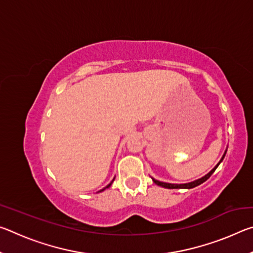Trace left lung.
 <instances>
[{"label":"left lung","mask_w":253,"mask_h":253,"mask_svg":"<svg viewBox=\"0 0 253 253\" xmlns=\"http://www.w3.org/2000/svg\"><path fill=\"white\" fill-rule=\"evenodd\" d=\"M224 156H225V154L223 155V157H222V160L220 161V163L223 161V158H224ZM220 163L219 164H217L215 168H214L211 172H210L209 174H207L205 175V176H203L202 178H200V179H196V181H194V182H191V183H186V184H170V183H164V182H160V181H157V179H155V178H153V182L155 183V184H157V185H160V186H163V187H165V188H193V187H195V186H198V185H200V184H202L203 182H205L207 181V179L211 176V175L214 173V170L216 169V168L217 166L220 165Z\"/></svg>","instance_id":"8db88e82"}]
</instances>
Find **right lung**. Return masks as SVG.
<instances>
[{
  "instance_id": "1",
  "label": "right lung",
  "mask_w": 253,
  "mask_h": 253,
  "mask_svg": "<svg viewBox=\"0 0 253 253\" xmlns=\"http://www.w3.org/2000/svg\"><path fill=\"white\" fill-rule=\"evenodd\" d=\"M110 185H111V183H110V184H108V185H107V186H106V187H109V186H110ZM104 190H105V188H104ZM104 190H101V191H104ZM101 191H100V192H101Z\"/></svg>"
}]
</instances>
